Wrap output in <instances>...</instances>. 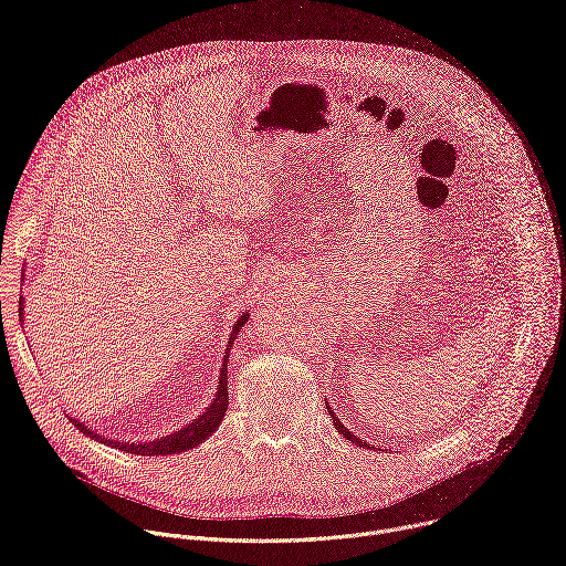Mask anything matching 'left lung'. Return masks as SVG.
<instances>
[{
    "label": "left lung",
    "instance_id": "1",
    "mask_svg": "<svg viewBox=\"0 0 566 566\" xmlns=\"http://www.w3.org/2000/svg\"><path fill=\"white\" fill-rule=\"evenodd\" d=\"M327 410H329V417H332V419H334V426H336V430H338V432H340V434H343V437H345V439H349V441H352V443H356V446H360V448H369V443H367V441H363V439H358V437H356V434H352V432H349V430H347V428H345V426H343V423H340V419H338V417H336V412H334V410H332V408H327Z\"/></svg>",
    "mask_w": 566,
    "mask_h": 566
}]
</instances>
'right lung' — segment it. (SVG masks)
I'll return each mask as SVG.
<instances>
[{
    "mask_svg": "<svg viewBox=\"0 0 566 566\" xmlns=\"http://www.w3.org/2000/svg\"><path fill=\"white\" fill-rule=\"evenodd\" d=\"M22 311V308H20ZM249 313H241L239 315V319H237V325L232 327V334H230V340H228V347H232V343H234V338H237V334H239V327L241 325H247L249 322V317H247ZM228 352L230 349H226V358H223V367H221V374H219V385H217V396H214V400L210 402L208 406V410L199 417V419H195L192 423H188L186 428H181L179 432H175V434H168V437H164V439H156V441H145V443H120V441H112V439H105L103 434H96L92 428H87L83 421H75V419H71L73 421V426L80 430V432H85L90 439H96V441H101V443H107V446H112V448H118V450H123V452H132V454H140V457H164V454H177V452H186V450H190V448H195V446H199L201 441H206L217 428H219V423H221V419H223V415H226V410H228V371H226V367H228Z\"/></svg>",
    "mask_w": 566,
    "mask_h": 566,
    "instance_id": "right-lung-1",
    "label": "right lung"
}]
</instances>
